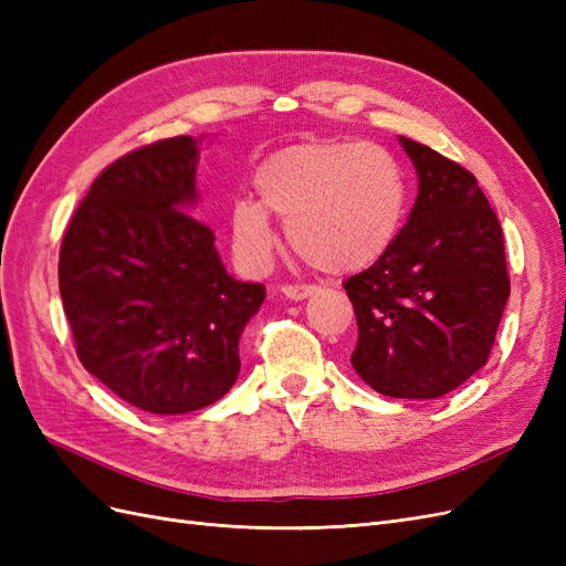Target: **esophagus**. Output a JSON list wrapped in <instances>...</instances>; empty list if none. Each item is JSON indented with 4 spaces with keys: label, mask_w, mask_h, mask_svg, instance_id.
Returning <instances> with one entry per match:
<instances>
[{
    "label": "esophagus",
    "mask_w": 566,
    "mask_h": 566,
    "mask_svg": "<svg viewBox=\"0 0 566 566\" xmlns=\"http://www.w3.org/2000/svg\"><path fill=\"white\" fill-rule=\"evenodd\" d=\"M281 293L287 297V300H304V297H310V295H314L316 293V287L314 285H300V283H290V285H283L281 287Z\"/></svg>",
    "instance_id": "34e87169"
}]
</instances>
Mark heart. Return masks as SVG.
<instances>
[{"label":"heart","mask_w":566,"mask_h":566,"mask_svg":"<svg viewBox=\"0 0 566 566\" xmlns=\"http://www.w3.org/2000/svg\"><path fill=\"white\" fill-rule=\"evenodd\" d=\"M260 200L235 198L229 224L238 262L260 271L279 245L269 212L287 221V241L325 273L366 269L401 231L408 186L399 160L378 144L285 146L256 167Z\"/></svg>","instance_id":"b5f03b06"}]
</instances>
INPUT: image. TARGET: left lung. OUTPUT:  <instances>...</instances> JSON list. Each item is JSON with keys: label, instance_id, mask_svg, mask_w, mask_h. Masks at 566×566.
<instances>
[{"label": "left lung", "instance_id": "1", "mask_svg": "<svg viewBox=\"0 0 566 566\" xmlns=\"http://www.w3.org/2000/svg\"><path fill=\"white\" fill-rule=\"evenodd\" d=\"M418 198L397 241L345 281L358 342L352 366L394 399H437L489 361L510 297L501 221L472 172L399 136Z\"/></svg>", "mask_w": 566, "mask_h": 566}]
</instances>
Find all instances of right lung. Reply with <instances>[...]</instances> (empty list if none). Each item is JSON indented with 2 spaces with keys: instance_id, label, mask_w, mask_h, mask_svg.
<instances>
[{
  "instance_id": "right-lung-1",
  "label": "right lung",
  "mask_w": 566,
  "mask_h": 566,
  "mask_svg": "<svg viewBox=\"0 0 566 566\" xmlns=\"http://www.w3.org/2000/svg\"><path fill=\"white\" fill-rule=\"evenodd\" d=\"M200 142L172 136L108 165L59 254L82 366L158 416L224 397L241 373L238 339L264 302V285L229 276L212 229L188 214Z\"/></svg>"
}]
</instances>
